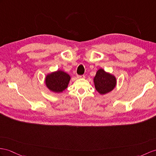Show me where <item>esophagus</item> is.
Returning <instances> with one entry per match:
<instances>
[{
  "label": "esophagus",
  "instance_id": "1",
  "mask_svg": "<svg viewBox=\"0 0 156 156\" xmlns=\"http://www.w3.org/2000/svg\"><path fill=\"white\" fill-rule=\"evenodd\" d=\"M77 77L78 78V79H80V78H85V76L84 75H77Z\"/></svg>",
  "mask_w": 156,
  "mask_h": 156
}]
</instances>
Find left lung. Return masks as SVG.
<instances>
[{"label": "left lung", "mask_w": 156, "mask_h": 156, "mask_svg": "<svg viewBox=\"0 0 156 156\" xmlns=\"http://www.w3.org/2000/svg\"><path fill=\"white\" fill-rule=\"evenodd\" d=\"M95 89L98 93L104 94L111 91L116 86V78L113 75L100 69L94 78Z\"/></svg>", "instance_id": "obj_1"}]
</instances>
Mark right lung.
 <instances>
[{"instance_id":"add662e5","label":"right lung","mask_w":156,"mask_h":156,"mask_svg":"<svg viewBox=\"0 0 156 156\" xmlns=\"http://www.w3.org/2000/svg\"><path fill=\"white\" fill-rule=\"evenodd\" d=\"M70 78V76L65 72L58 71L46 76L45 84L49 90L55 93H60L67 88Z\"/></svg>"}]
</instances>
